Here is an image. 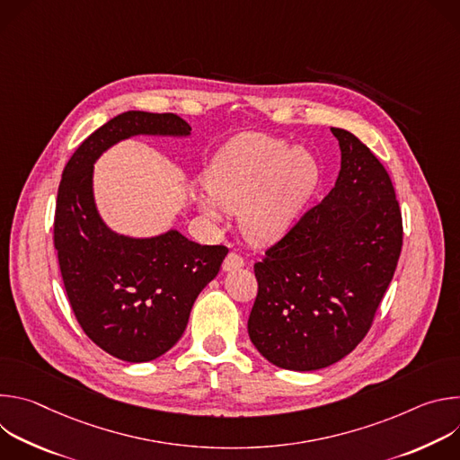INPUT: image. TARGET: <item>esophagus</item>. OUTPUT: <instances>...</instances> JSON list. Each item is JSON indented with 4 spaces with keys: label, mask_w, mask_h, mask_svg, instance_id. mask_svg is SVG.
Masks as SVG:
<instances>
[{
    "label": "esophagus",
    "mask_w": 460,
    "mask_h": 460,
    "mask_svg": "<svg viewBox=\"0 0 460 460\" xmlns=\"http://www.w3.org/2000/svg\"><path fill=\"white\" fill-rule=\"evenodd\" d=\"M243 266V256L236 251H231L224 260V271H233Z\"/></svg>",
    "instance_id": "34e87169"
}]
</instances>
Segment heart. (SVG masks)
<instances>
[{"mask_svg": "<svg viewBox=\"0 0 460 460\" xmlns=\"http://www.w3.org/2000/svg\"><path fill=\"white\" fill-rule=\"evenodd\" d=\"M211 194L199 206L209 217L240 213L243 234L254 243L280 238L307 202L318 181V164L302 147L266 135L231 140L206 172Z\"/></svg>", "mask_w": 460, "mask_h": 460, "instance_id": "obj_1", "label": "heart"}]
</instances>
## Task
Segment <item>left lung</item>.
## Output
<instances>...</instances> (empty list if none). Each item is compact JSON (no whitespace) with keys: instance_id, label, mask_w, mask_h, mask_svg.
Wrapping results in <instances>:
<instances>
[{"instance_id":"left-lung-1","label":"left lung","mask_w":460,"mask_h":460,"mask_svg":"<svg viewBox=\"0 0 460 460\" xmlns=\"http://www.w3.org/2000/svg\"><path fill=\"white\" fill-rule=\"evenodd\" d=\"M332 133L342 153L335 187L254 264L251 342L293 371L332 366L364 341L402 249L387 171L349 130Z\"/></svg>"}]
</instances>
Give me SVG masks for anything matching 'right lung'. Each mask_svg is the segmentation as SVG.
Returning <instances> with one entry per match:
<instances>
[{
    "mask_svg": "<svg viewBox=\"0 0 460 460\" xmlns=\"http://www.w3.org/2000/svg\"><path fill=\"white\" fill-rule=\"evenodd\" d=\"M172 112L127 111L82 142L58 187L54 247L75 316L85 335L125 362H149L183 335L190 307L218 275L226 245H200L178 231L155 238L112 233L93 199V164L137 135L187 137Z\"/></svg>",
    "mask_w": 460,
    "mask_h": 460,
    "instance_id": "1",
    "label": "right lung"
}]
</instances>
